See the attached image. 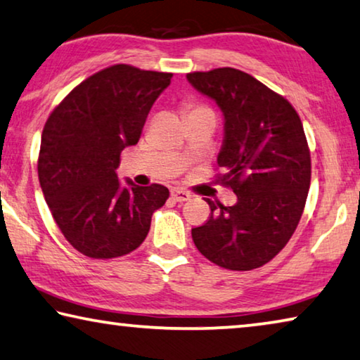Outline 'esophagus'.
Listing matches in <instances>:
<instances>
[{
	"instance_id": "obj_1",
	"label": "esophagus",
	"mask_w": 360,
	"mask_h": 360,
	"mask_svg": "<svg viewBox=\"0 0 360 360\" xmlns=\"http://www.w3.org/2000/svg\"><path fill=\"white\" fill-rule=\"evenodd\" d=\"M171 197H173V200H176V202H187L192 195L184 189L174 187V189H171Z\"/></svg>"
}]
</instances>
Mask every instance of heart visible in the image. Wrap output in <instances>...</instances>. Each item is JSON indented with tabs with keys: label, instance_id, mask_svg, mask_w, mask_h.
<instances>
[{
	"label": "heart",
	"instance_id": "obj_1",
	"mask_svg": "<svg viewBox=\"0 0 360 360\" xmlns=\"http://www.w3.org/2000/svg\"><path fill=\"white\" fill-rule=\"evenodd\" d=\"M197 113H211V110H210L208 107L198 105V104H192V105L187 107V117L197 115Z\"/></svg>",
	"mask_w": 360,
	"mask_h": 360
}]
</instances>
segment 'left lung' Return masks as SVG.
I'll use <instances>...</instances> for the list:
<instances>
[{
    "instance_id": "left-lung-1",
    "label": "left lung",
    "mask_w": 360,
    "mask_h": 360,
    "mask_svg": "<svg viewBox=\"0 0 360 360\" xmlns=\"http://www.w3.org/2000/svg\"><path fill=\"white\" fill-rule=\"evenodd\" d=\"M187 79L224 115L218 181L237 195L232 207L205 198L211 214L192 229L193 243L224 269H256L288 243L303 214L311 184L303 123L283 96L237 68L187 73Z\"/></svg>"
}]
</instances>
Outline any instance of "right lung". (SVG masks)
Segmentation results:
<instances>
[{"label":"right lung","mask_w":360,"mask_h":360,"mask_svg":"<svg viewBox=\"0 0 360 360\" xmlns=\"http://www.w3.org/2000/svg\"><path fill=\"white\" fill-rule=\"evenodd\" d=\"M173 73L107 67L51 112L41 134L38 178L67 242L94 259L128 255L144 242L169 191L117 178L120 153L138 144L153 102Z\"/></svg>","instance_id":"add662e5"}]
</instances>
